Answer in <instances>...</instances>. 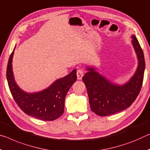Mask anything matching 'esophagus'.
Returning a JSON list of instances; mask_svg holds the SVG:
<instances>
[{"label": "esophagus", "mask_w": 150, "mask_h": 150, "mask_svg": "<svg viewBox=\"0 0 150 150\" xmlns=\"http://www.w3.org/2000/svg\"><path fill=\"white\" fill-rule=\"evenodd\" d=\"M84 75L83 71L82 69H78L77 71V79L81 80L83 76Z\"/></svg>", "instance_id": "1"}]
</instances>
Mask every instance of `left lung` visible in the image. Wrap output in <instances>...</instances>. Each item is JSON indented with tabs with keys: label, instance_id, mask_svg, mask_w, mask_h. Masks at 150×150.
Returning a JSON list of instances; mask_svg holds the SVG:
<instances>
[{
	"label": "left lung",
	"instance_id": "8db88e82",
	"mask_svg": "<svg viewBox=\"0 0 150 150\" xmlns=\"http://www.w3.org/2000/svg\"><path fill=\"white\" fill-rule=\"evenodd\" d=\"M132 44L137 58V67L129 80L122 85L115 83L96 71L86 66L83 81L87 87L90 108L99 116H108L129 108L139 93L145 71L144 52L136 37L132 35Z\"/></svg>",
	"mask_w": 150,
	"mask_h": 150
}]
</instances>
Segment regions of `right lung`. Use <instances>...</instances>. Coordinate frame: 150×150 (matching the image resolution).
<instances>
[{"label": "right lung", "instance_id": "obj_1", "mask_svg": "<svg viewBox=\"0 0 150 150\" xmlns=\"http://www.w3.org/2000/svg\"><path fill=\"white\" fill-rule=\"evenodd\" d=\"M15 47L9 57L6 69L7 81L14 99L28 115L44 121L56 120L64 112L66 95L77 80V71L75 69L42 91L26 92L18 87L14 77L12 63Z\"/></svg>", "mask_w": 150, "mask_h": 150}]
</instances>
